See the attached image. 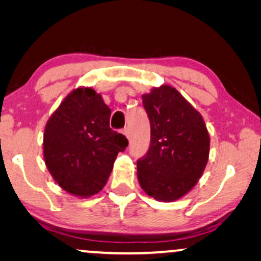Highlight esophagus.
<instances>
[{"instance_id":"1","label":"esophagus","mask_w":261,"mask_h":261,"mask_svg":"<svg viewBox=\"0 0 261 261\" xmlns=\"http://www.w3.org/2000/svg\"><path fill=\"white\" fill-rule=\"evenodd\" d=\"M122 133L126 135L127 138H129L130 137V130H129V127H124L123 129H122Z\"/></svg>"}]
</instances>
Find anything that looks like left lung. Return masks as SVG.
<instances>
[{"label":"left lung","instance_id":"1","mask_svg":"<svg viewBox=\"0 0 261 261\" xmlns=\"http://www.w3.org/2000/svg\"><path fill=\"white\" fill-rule=\"evenodd\" d=\"M151 124L148 151L137 162L146 194L171 202L191 190L208 162L210 139L201 114L174 88L163 85L142 95Z\"/></svg>","mask_w":261,"mask_h":261}]
</instances>
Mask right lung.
<instances>
[{
	"mask_svg": "<svg viewBox=\"0 0 261 261\" xmlns=\"http://www.w3.org/2000/svg\"><path fill=\"white\" fill-rule=\"evenodd\" d=\"M112 110L94 89L78 88L49 117L44 158L59 187L89 197L102 190L128 140L109 126Z\"/></svg>",
	"mask_w": 261,
	"mask_h": 261,
	"instance_id": "right-lung-1",
	"label": "right lung"
}]
</instances>
